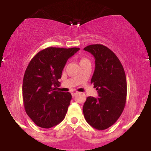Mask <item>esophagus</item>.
I'll return each mask as SVG.
<instances>
[{"label":"esophagus","instance_id":"esophagus-1","mask_svg":"<svg viewBox=\"0 0 151 151\" xmlns=\"http://www.w3.org/2000/svg\"><path fill=\"white\" fill-rule=\"evenodd\" d=\"M77 93H78V92L76 91H71V95H72V96H73V97L75 96Z\"/></svg>","mask_w":151,"mask_h":151}]
</instances>
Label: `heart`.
<instances>
[{
  "label": "heart",
  "instance_id": "obj_1",
  "mask_svg": "<svg viewBox=\"0 0 151 151\" xmlns=\"http://www.w3.org/2000/svg\"><path fill=\"white\" fill-rule=\"evenodd\" d=\"M87 61H89L87 58H82L80 60V64L85 63V62H87Z\"/></svg>",
  "mask_w": 151,
  "mask_h": 151
}]
</instances>
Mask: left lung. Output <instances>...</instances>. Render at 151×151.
<instances>
[{
  "mask_svg": "<svg viewBox=\"0 0 151 151\" xmlns=\"http://www.w3.org/2000/svg\"><path fill=\"white\" fill-rule=\"evenodd\" d=\"M93 55L95 71L91 83L99 97H88L83 106L84 118L89 125L104 130L116 122L124 109L127 94L126 74L116 55L102 45H91L84 49Z\"/></svg>",
  "mask_w": 151,
  "mask_h": 151,
  "instance_id": "1",
  "label": "left lung"
}]
</instances>
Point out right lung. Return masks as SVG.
Returning <instances> with one entry per match:
<instances>
[{
  "mask_svg": "<svg viewBox=\"0 0 151 151\" xmlns=\"http://www.w3.org/2000/svg\"><path fill=\"white\" fill-rule=\"evenodd\" d=\"M79 50L47 47L29 63L22 83L23 104L27 114L38 127L51 128L65 117L72 96L58 90V80L67 60Z\"/></svg>",
  "mask_w": 151,
  "mask_h": 151,
  "instance_id": "1",
  "label": "right lung"
}]
</instances>
